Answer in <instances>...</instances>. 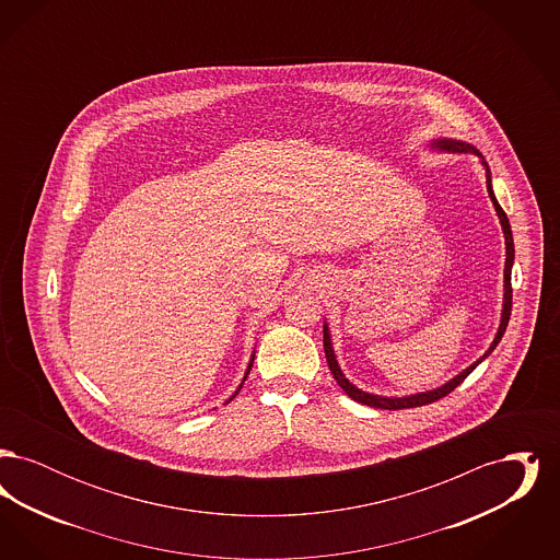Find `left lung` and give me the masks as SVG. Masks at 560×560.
Masks as SVG:
<instances>
[{"label":"left lung","mask_w":560,"mask_h":560,"mask_svg":"<svg viewBox=\"0 0 560 560\" xmlns=\"http://www.w3.org/2000/svg\"><path fill=\"white\" fill-rule=\"evenodd\" d=\"M430 149L447 151V153H475V155H479L480 163H482V165H485V170H487V190H489V197H491V201H493V208H495V212H498L500 224H502V231H504V240H506V267H504V304H502V319H500V327H498V334H495V338H493L491 347H489V350L480 357L479 361H475V363H472L470 368H466L464 372L457 373V375H455L453 380H450L447 384H443V386H439V388H434V390L416 393V395H407V397H380V395L365 393V390L357 388L352 382H348L347 375L342 373L340 365H338V361H336V352H334V347H331L329 327H327V323H323V348H325L327 365H329V370L334 373L336 382L340 384V388L347 393L350 399L357 400V402H361V405H370V407H375V409H393V411H395V409H409V407H420V405H428V402H434V400L447 397V395L452 393L453 388H457V386H459V384H462V382L472 373V370L479 365L480 361H485V359L493 352V348L500 345V340H502V336H504V331H506L508 320H510V311H512V285H510V275H512V262H514V240H512V231H510V222H508L506 212L500 208V203H498V199H495V195H493L489 165L485 163L482 155H480L479 151H477L472 144H466V142H462V140L439 138V140H432V142H430Z\"/></svg>","instance_id":"obj_1"}]
</instances>
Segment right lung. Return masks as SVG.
I'll return each instance as SVG.
<instances>
[{
    "instance_id": "add662e5",
    "label": "right lung",
    "mask_w": 560,
    "mask_h": 560,
    "mask_svg": "<svg viewBox=\"0 0 560 560\" xmlns=\"http://www.w3.org/2000/svg\"><path fill=\"white\" fill-rule=\"evenodd\" d=\"M252 365H254V354H252V359H249V365H247V372H245V377H247V373H249V370H252ZM245 377H243V382H245ZM243 382H241L240 388H237V390H235V395H237V393H240L241 386H243ZM235 395H233V397H235Z\"/></svg>"
}]
</instances>
